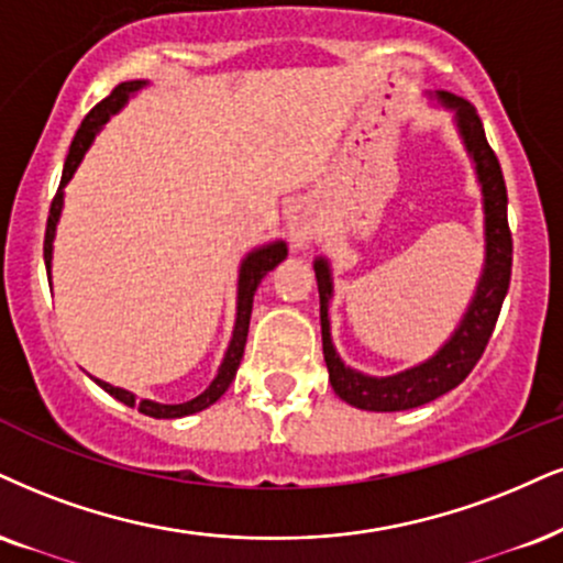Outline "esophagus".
I'll return each instance as SVG.
<instances>
[{"label":"esophagus","instance_id":"obj_1","mask_svg":"<svg viewBox=\"0 0 563 563\" xmlns=\"http://www.w3.org/2000/svg\"><path fill=\"white\" fill-rule=\"evenodd\" d=\"M287 229H289V240H292L295 250L308 247L318 232V219H316L313 208H310L308 203L295 206L287 217Z\"/></svg>","mask_w":563,"mask_h":563}]
</instances>
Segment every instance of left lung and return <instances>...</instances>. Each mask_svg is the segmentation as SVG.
<instances>
[{"mask_svg":"<svg viewBox=\"0 0 563 563\" xmlns=\"http://www.w3.org/2000/svg\"><path fill=\"white\" fill-rule=\"evenodd\" d=\"M428 99L441 107L443 112L454 117V128L462 137L464 151L473 162L477 185L483 196V238L485 258L481 279L475 284L473 300L467 302L460 323L454 325L451 336L422 363L391 373V376H371L357 371L339 357L334 339H331L329 305L334 297V274H331L329 258H316V282L318 297H321V336H323V360L329 367L331 388L346 405L367 409V412H401L428 401L443 397L470 376L477 360H481L485 344H488L494 325L501 313L504 297L509 292L511 279V232L506 221V185L501 166L488 141L477 109L449 90H435Z\"/></svg>","mask_w":563,"mask_h":563,"instance_id":"1","label":"left lung"}]
</instances>
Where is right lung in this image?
<instances>
[{
    "mask_svg": "<svg viewBox=\"0 0 563 563\" xmlns=\"http://www.w3.org/2000/svg\"><path fill=\"white\" fill-rule=\"evenodd\" d=\"M145 86H148V80L120 82V86L112 90V96H107V99H103L99 107L90 109V114L86 117V120H82L78 133H75V141H73V145H69L65 169H62L59 190H57V196H54V200H52V208H48L46 238H44V263H46V274L48 276H52L54 238H57L62 208H65V187H67V183H69V179H73L75 172H78L80 162H82V158H86L88 148H90V145H93L96 135L101 133L103 124L109 122V117L120 114L122 109H124V103L133 99L137 90H143ZM287 253H289L287 242L274 240V242H266V245L253 247L245 255V258L240 261V274H238V316H234L232 339H229V346H227V352H224V360H221L217 376H213L211 384L206 386V391H200L198 397H192L190 401H179V405H162V401H154V399H137L133 391H128V388L112 386V384H107V380H101V378H93L96 384H99L107 394H112L114 399H120L122 405L135 407L137 412L148 415V418H156V420L187 418V415H196V412H200V409L211 407L213 401H219L221 397H224V391L229 388V384H232L234 376H238L242 352H245V342H247L250 313H253L255 289H258V284L263 282V276H266L268 271H274L284 258H287Z\"/></svg>",
    "mask_w": 563,
    "mask_h": 563,
    "instance_id": "obj_1",
    "label": "right lung"
}]
</instances>
